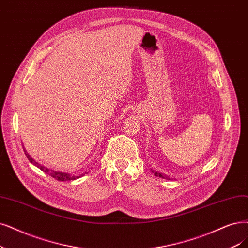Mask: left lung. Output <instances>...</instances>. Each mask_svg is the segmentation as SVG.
<instances>
[{"label":"left lung","instance_id":"obj_1","mask_svg":"<svg viewBox=\"0 0 248 248\" xmlns=\"http://www.w3.org/2000/svg\"><path fill=\"white\" fill-rule=\"evenodd\" d=\"M152 172L154 173L155 176L156 177H160V178H163V179H168V180H170V177H167V176H164V175H162V173H160V172H157V171H154V170H152Z\"/></svg>","mask_w":248,"mask_h":248}]
</instances>
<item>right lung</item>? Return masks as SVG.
I'll return each instance as SVG.
<instances>
[{
	"label": "right lung",
	"mask_w": 248,
	"mask_h": 248,
	"mask_svg": "<svg viewBox=\"0 0 248 248\" xmlns=\"http://www.w3.org/2000/svg\"><path fill=\"white\" fill-rule=\"evenodd\" d=\"M23 150H24V152H25L26 157L29 158V160H30L32 164H34L35 167H38V168H39L41 170H43L44 172L48 173L49 176H51V177H52V178H54V179H56V180H58V181H71V180H76V179L79 178V177H78V176H71V175H69L68 172L56 171V170H50V169H48V168H45L44 166H41V164H39L38 162L34 161V160L31 157V155L26 152V150H25L24 148H23ZM80 177H81V176H80Z\"/></svg>",
	"instance_id": "right-lung-1"
}]
</instances>
